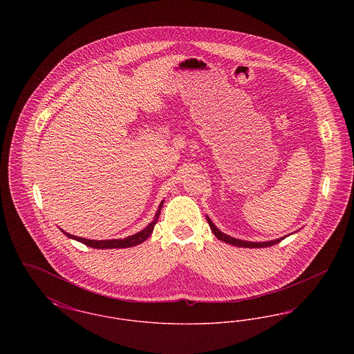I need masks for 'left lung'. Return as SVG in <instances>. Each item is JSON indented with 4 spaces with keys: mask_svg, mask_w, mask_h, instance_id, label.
I'll return each instance as SVG.
<instances>
[{
    "mask_svg": "<svg viewBox=\"0 0 354 354\" xmlns=\"http://www.w3.org/2000/svg\"><path fill=\"white\" fill-rule=\"evenodd\" d=\"M207 221L214 232V235L216 236L219 240L224 241V243H228V244H232L236 247H244V248H264V247H272L277 243H280L284 237H280V239H276V240H270V241H261V243H253V241H245V240H240V239H235L232 236L225 235L220 231L219 228L212 223V220L209 219L207 216Z\"/></svg>",
    "mask_w": 354,
    "mask_h": 354,
    "instance_id": "8db88e82",
    "label": "left lung"
}]
</instances>
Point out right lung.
I'll use <instances>...</instances> for the list:
<instances>
[{"label": "right lung", "mask_w": 354, "mask_h": 354, "mask_svg": "<svg viewBox=\"0 0 354 354\" xmlns=\"http://www.w3.org/2000/svg\"><path fill=\"white\" fill-rule=\"evenodd\" d=\"M163 207V201L159 204L158 207V211L153 216V220L151 223L145 228L142 230L140 232L135 234V235L127 236L124 239H113V240H88V239H84V237H78V236L70 235L68 232L62 231L65 235L70 237V239H74L80 243H84V245L87 247H91V248H97V250H111V248H130V247H134L138 245L140 243H143L145 240H147V237L151 235L152 231H153V227L156 224V221L159 219V215H160V209Z\"/></svg>", "instance_id": "obj_1"}]
</instances>
